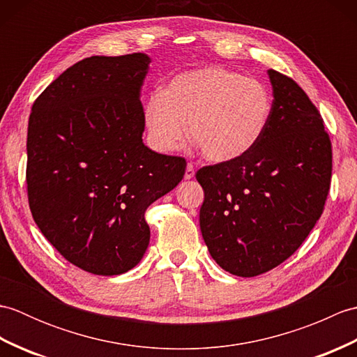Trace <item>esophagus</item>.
<instances>
[{
	"label": "esophagus",
	"mask_w": 357,
	"mask_h": 357,
	"mask_svg": "<svg viewBox=\"0 0 357 357\" xmlns=\"http://www.w3.org/2000/svg\"><path fill=\"white\" fill-rule=\"evenodd\" d=\"M193 176H195V167H193V164H187L184 178H185V179H192Z\"/></svg>",
	"instance_id": "obj_1"
}]
</instances>
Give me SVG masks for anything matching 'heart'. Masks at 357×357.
<instances>
[{"label":"heart","instance_id":"heart-1","mask_svg":"<svg viewBox=\"0 0 357 357\" xmlns=\"http://www.w3.org/2000/svg\"><path fill=\"white\" fill-rule=\"evenodd\" d=\"M271 115V96L261 81L207 66L179 73L144 104L150 146L161 153L188 138L211 162H230L252 150Z\"/></svg>","mask_w":357,"mask_h":357}]
</instances>
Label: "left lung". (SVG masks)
Instances as JSON below:
<instances>
[{
	"label": "left lung",
	"instance_id": "8db88e82",
	"mask_svg": "<svg viewBox=\"0 0 357 357\" xmlns=\"http://www.w3.org/2000/svg\"><path fill=\"white\" fill-rule=\"evenodd\" d=\"M267 73L273 104L259 142L196 173L204 242L219 267L241 278L278 267L301 247L331 181V142L319 112L291 78Z\"/></svg>",
	"mask_w": 357,
	"mask_h": 357
}]
</instances>
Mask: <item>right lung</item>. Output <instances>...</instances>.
Segmentation results:
<instances>
[{
  "instance_id": "right-lung-1",
  "label": "right lung",
  "mask_w": 357,
  "mask_h": 357,
  "mask_svg": "<svg viewBox=\"0 0 357 357\" xmlns=\"http://www.w3.org/2000/svg\"><path fill=\"white\" fill-rule=\"evenodd\" d=\"M146 53L90 56L36 98L27 128V193L38 229L81 270L115 276L150 241L144 211L184 178L185 159L142 142Z\"/></svg>"
}]
</instances>
